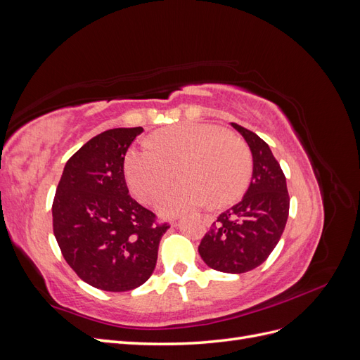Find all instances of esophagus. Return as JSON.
<instances>
[{
  "label": "esophagus",
  "instance_id": "1",
  "mask_svg": "<svg viewBox=\"0 0 360 360\" xmlns=\"http://www.w3.org/2000/svg\"><path fill=\"white\" fill-rule=\"evenodd\" d=\"M205 219H209V217H205ZM176 225H177V224H174V226H176Z\"/></svg>",
  "mask_w": 360,
  "mask_h": 360
}]
</instances>
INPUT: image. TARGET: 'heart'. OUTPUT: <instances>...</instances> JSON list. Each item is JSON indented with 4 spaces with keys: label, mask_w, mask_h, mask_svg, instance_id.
<instances>
[{
    "label": "heart",
    "mask_w": 360,
    "mask_h": 360,
    "mask_svg": "<svg viewBox=\"0 0 360 360\" xmlns=\"http://www.w3.org/2000/svg\"><path fill=\"white\" fill-rule=\"evenodd\" d=\"M179 181L156 200L162 216L186 214L210 200L230 204L243 193L252 169L249 148L225 129L204 123H181L162 129L127 151L124 174L136 197L150 202L174 177Z\"/></svg>",
    "instance_id": "b5f03b06"
}]
</instances>
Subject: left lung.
<instances>
[{"mask_svg": "<svg viewBox=\"0 0 360 360\" xmlns=\"http://www.w3.org/2000/svg\"><path fill=\"white\" fill-rule=\"evenodd\" d=\"M252 155V177L240 202L217 216L198 252L224 274H245L263 264L278 245L288 219L287 180L270 147L257 134L231 123Z\"/></svg>", "mask_w": 360, "mask_h": 360, "instance_id": "1", "label": "left lung"}]
</instances>
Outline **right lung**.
Here are the masks:
<instances>
[{
  "label": "right lung",
  "instance_id": "add662e5",
  "mask_svg": "<svg viewBox=\"0 0 360 360\" xmlns=\"http://www.w3.org/2000/svg\"><path fill=\"white\" fill-rule=\"evenodd\" d=\"M143 127L91 138L68 160L52 204L53 236L68 264L103 291L143 285L156 267L162 236L155 214L129 195L124 156Z\"/></svg>",
  "mask_w": 360,
  "mask_h": 360
}]
</instances>
